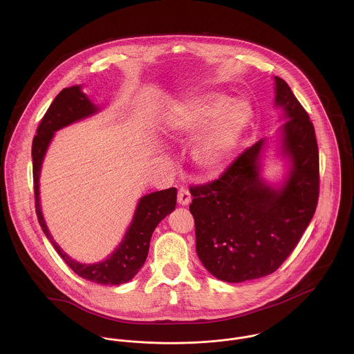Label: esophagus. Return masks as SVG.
Listing matches in <instances>:
<instances>
[{
	"mask_svg": "<svg viewBox=\"0 0 354 354\" xmlns=\"http://www.w3.org/2000/svg\"><path fill=\"white\" fill-rule=\"evenodd\" d=\"M191 194L187 188H180L178 194H177V202L180 203L181 205H188L191 203Z\"/></svg>",
	"mask_w": 354,
	"mask_h": 354,
	"instance_id": "1",
	"label": "esophagus"
}]
</instances>
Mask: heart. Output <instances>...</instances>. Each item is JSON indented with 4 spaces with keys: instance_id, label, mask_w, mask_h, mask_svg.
<instances>
[{
    "instance_id": "b5f03b06",
    "label": "heart",
    "mask_w": 354,
    "mask_h": 354,
    "mask_svg": "<svg viewBox=\"0 0 354 354\" xmlns=\"http://www.w3.org/2000/svg\"><path fill=\"white\" fill-rule=\"evenodd\" d=\"M253 110L243 97L227 100L212 94L176 103L163 118L165 132L183 138L199 132L192 149L194 160L207 170L219 167L230 155L247 131Z\"/></svg>"
}]
</instances>
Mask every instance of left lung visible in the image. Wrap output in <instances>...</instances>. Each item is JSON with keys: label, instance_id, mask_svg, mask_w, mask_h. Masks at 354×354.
Returning <instances> with one entry per match:
<instances>
[{"label": "left lung", "instance_id": "obj_1", "mask_svg": "<svg viewBox=\"0 0 354 354\" xmlns=\"http://www.w3.org/2000/svg\"><path fill=\"white\" fill-rule=\"evenodd\" d=\"M282 106L283 152L292 159L289 178L278 191L259 176L264 140L241 152L215 180L192 185L196 252L204 267L225 282L272 274L293 252L319 199V149L315 128L288 83L275 77Z\"/></svg>", "mask_w": 354, "mask_h": 354}]
</instances>
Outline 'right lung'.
<instances>
[{"label":"right lung","instance_id":"1","mask_svg":"<svg viewBox=\"0 0 354 354\" xmlns=\"http://www.w3.org/2000/svg\"><path fill=\"white\" fill-rule=\"evenodd\" d=\"M97 111V107L87 100L80 91L79 86L64 88L51 102L50 107L41 120L37 135L32 140V176H34V194L35 211L38 222L50 240L54 250L62 260L79 277L101 283V285H121L131 281L145 264L152 233L158 223L176 208L177 189L169 188L165 191L153 192L140 199L138 204L133 221L124 237V241L104 261L97 264H82L71 259L61 251L48 230L39 204V174L46 149L50 143L55 131L66 127L80 118H84Z\"/></svg>","mask_w":354,"mask_h":354}]
</instances>
